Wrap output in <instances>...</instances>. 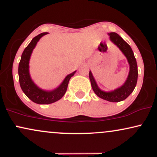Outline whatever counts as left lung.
I'll return each mask as SVG.
<instances>
[{"label":"left lung","instance_id":"8db88e82","mask_svg":"<svg viewBox=\"0 0 157 157\" xmlns=\"http://www.w3.org/2000/svg\"><path fill=\"white\" fill-rule=\"evenodd\" d=\"M108 35L110 36V40L120 48V51L127 58L129 64L128 75L123 85L117 89L110 91H105L99 88L91 71H89V79L93 91L97 96L107 101L117 102L125 100L133 92L136 87L138 77L137 64L131 46L118 34L115 32H110L108 33Z\"/></svg>","mask_w":157,"mask_h":157}]
</instances>
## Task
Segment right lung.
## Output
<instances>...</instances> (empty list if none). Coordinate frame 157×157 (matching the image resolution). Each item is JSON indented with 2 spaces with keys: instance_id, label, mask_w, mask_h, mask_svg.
Masks as SVG:
<instances>
[{
  "instance_id": "1",
  "label": "right lung",
  "mask_w": 157,
  "mask_h": 157,
  "mask_svg": "<svg viewBox=\"0 0 157 157\" xmlns=\"http://www.w3.org/2000/svg\"><path fill=\"white\" fill-rule=\"evenodd\" d=\"M47 34L48 32H44V33L37 35L32 40L29 44L26 46L23 51L18 66L20 86H21L23 93L32 102L37 104H42V105L53 103V102L60 100L64 96L65 93L67 90L69 80L76 72V71H75L74 72L68 75L58 87L51 90V91H46V90L40 89L34 82L29 73L30 57H31L33 49L35 48L39 40L43 36L47 35Z\"/></svg>"
}]
</instances>
